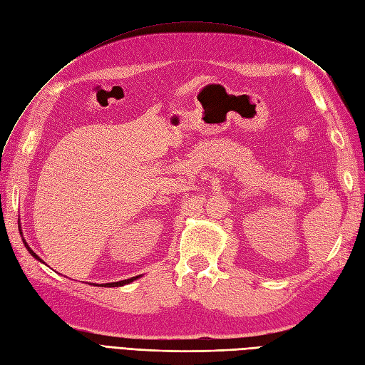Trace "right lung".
<instances>
[{
	"label": "right lung",
	"instance_id": "1",
	"mask_svg": "<svg viewBox=\"0 0 365 365\" xmlns=\"http://www.w3.org/2000/svg\"><path fill=\"white\" fill-rule=\"evenodd\" d=\"M21 237H23V233H21ZM23 242H24V245H26V248H27V251L31 254L33 257H35L38 262H41V263H46V262H42V259L38 256V254L33 251L30 247H29V244L26 242V239L23 237ZM141 275H135V277H130V279H126V280H120V282H113V283H101V284H97V283H93L94 286H98V288H118V286H123V284H129V283H132L134 280H137V279H140ZM91 284V283H90Z\"/></svg>",
	"mask_w": 365,
	"mask_h": 365
}]
</instances>
